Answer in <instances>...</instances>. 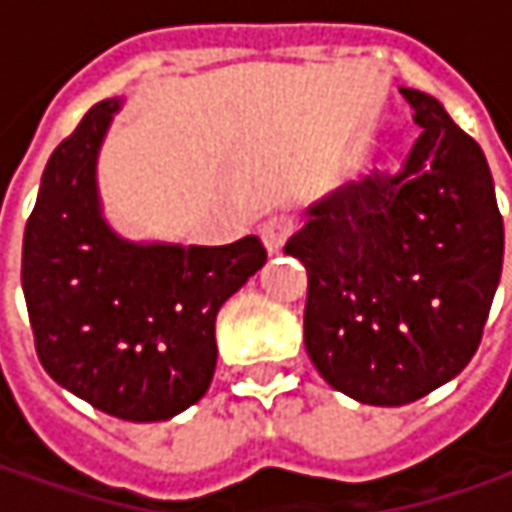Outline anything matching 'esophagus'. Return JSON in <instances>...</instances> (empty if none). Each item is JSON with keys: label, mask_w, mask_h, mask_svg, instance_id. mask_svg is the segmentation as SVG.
Masks as SVG:
<instances>
[{"label": "esophagus", "mask_w": 512, "mask_h": 512, "mask_svg": "<svg viewBox=\"0 0 512 512\" xmlns=\"http://www.w3.org/2000/svg\"><path fill=\"white\" fill-rule=\"evenodd\" d=\"M291 232H294V221L286 218V215H277V218H269V221L260 226V240L269 249V255H277L286 246Z\"/></svg>", "instance_id": "esophagus-1"}]
</instances>
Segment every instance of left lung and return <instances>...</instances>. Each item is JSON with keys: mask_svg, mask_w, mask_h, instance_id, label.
Masks as SVG:
<instances>
[{"mask_svg": "<svg viewBox=\"0 0 512 512\" xmlns=\"http://www.w3.org/2000/svg\"><path fill=\"white\" fill-rule=\"evenodd\" d=\"M422 133L405 164L374 169L309 209L286 243L309 274L303 337L331 388L408 405L482 343L502 277L504 223L482 147L436 98L402 87Z\"/></svg>", "mask_w": 512, "mask_h": 512, "instance_id": "left-lung-1", "label": "left lung"}]
</instances>
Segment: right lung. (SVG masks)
Wrapping results in <instances>:
<instances>
[{
    "mask_svg": "<svg viewBox=\"0 0 512 512\" xmlns=\"http://www.w3.org/2000/svg\"><path fill=\"white\" fill-rule=\"evenodd\" d=\"M118 110L98 101L47 161L22 243V289L45 371L104 414L158 422L206 394L215 317L266 263L263 243L121 240L101 218L96 155Z\"/></svg>",
    "mask_w": 512,
    "mask_h": 512,
    "instance_id": "obj_1",
    "label": "right lung"
}]
</instances>
